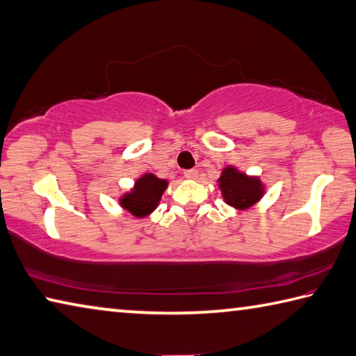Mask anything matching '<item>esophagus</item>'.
<instances>
[{"mask_svg":"<svg viewBox=\"0 0 356 356\" xmlns=\"http://www.w3.org/2000/svg\"><path fill=\"white\" fill-rule=\"evenodd\" d=\"M184 176L186 179H196L197 177V171L196 170H188V171L184 172Z\"/></svg>","mask_w":356,"mask_h":356,"instance_id":"34e87169","label":"esophagus"}]
</instances>
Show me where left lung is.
<instances>
[{"label": "left lung", "instance_id": "obj_1", "mask_svg": "<svg viewBox=\"0 0 356 356\" xmlns=\"http://www.w3.org/2000/svg\"><path fill=\"white\" fill-rule=\"evenodd\" d=\"M222 200L235 210H248L266 193V185L258 176H249L234 165L222 168L218 179Z\"/></svg>", "mask_w": 356, "mask_h": 356}]
</instances>
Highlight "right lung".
<instances>
[{"instance_id": "1", "label": "right lung", "mask_w": 356, "mask_h": 356, "mask_svg": "<svg viewBox=\"0 0 356 356\" xmlns=\"http://www.w3.org/2000/svg\"><path fill=\"white\" fill-rule=\"evenodd\" d=\"M166 188V179H160L152 172H145L135 180L131 190L118 197V204L135 218H147L159 207Z\"/></svg>"}]
</instances>
